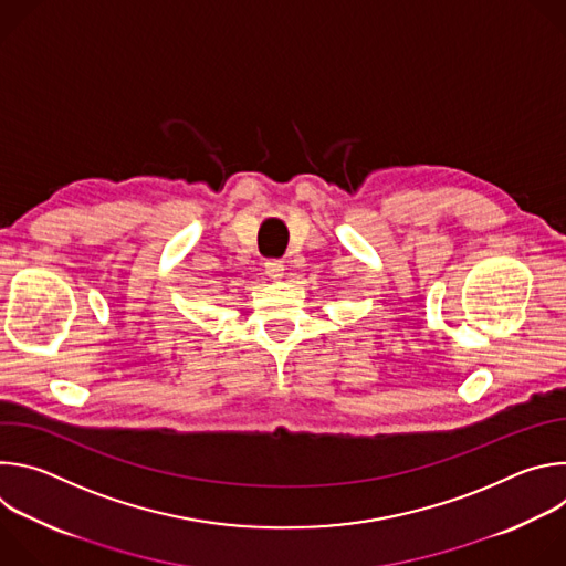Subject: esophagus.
Wrapping results in <instances>:
<instances>
[{
  "label": "esophagus",
  "instance_id": "obj_1",
  "mask_svg": "<svg viewBox=\"0 0 566 566\" xmlns=\"http://www.w3.org/2000/svg\"><path fill=\"white\" fill-rule=\"evenodd\" d=\"M266 275L271 277V280H282L284 277V264L280 262V260H269L266 262Z\"/></svg>",
  "mask_w": 566,
  "mask_h": 566
}]
</instances>
